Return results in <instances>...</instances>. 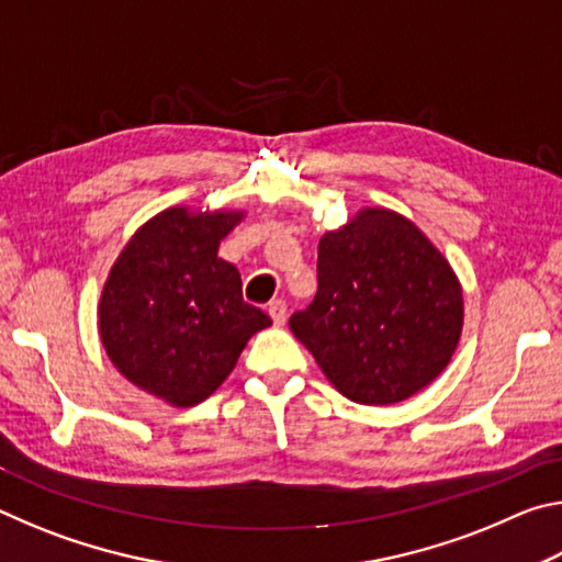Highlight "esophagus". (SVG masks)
<instances>
[{
  "instance_id": "esophagus-1",
  "label": "esophagus",
  "mask_w": 562,
  "mask_h": 562,
  "mask_svg": "<svg viewBox=\"0 0 562 562\" xmlns=\"http://www.w3.org/2000/svg\"><path fill=\"white\" fill-rule=\"evenodd\" d=\"M268 312H270V317L278 327H282L284 322H288V302H284V300H272L268 304Z\"/></svg>"
}]
</instances>
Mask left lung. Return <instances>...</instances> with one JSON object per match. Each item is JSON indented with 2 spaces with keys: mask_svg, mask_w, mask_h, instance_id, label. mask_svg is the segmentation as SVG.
I'll return each instance as SVG.
<instances>
[{
  "mask_svg": "<svg viewBox=\"0 0 562 562\" xmlns=\"http://www.w3.org/2000/svg\"><path fill=\"white\" fill-rule=\"evenodd\" d=\"M463 294L449 260L404 215L384 207L319 240L317 294L290 329L339 394L357 404L404 402L451 361Z\"/></svg>",
  "mask_w": 562,
  "mask_h": 562,
  "instance_id": "obj_1",
  "label": "left lung"
}]
</instances>
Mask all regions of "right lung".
Segmentation results:
<instances>
[{
    "instance_id": "right-lung-1",
    "label": "right lung",
    "mask_w": 562,
    "mask_h": 562,
    "mask_svg": "<svg viewBox=\"0 0 562 562\" xmlns=\"http://www.w3.org/2000/svg\"><path fill=\"white\" fill-rule=\"evenodd\" d=\"M243 213L168 207L138 227L99 302L103 349L119 372L173 406H195L233 372L255 331L272 325L243 300L235 265L217 258Z\"/></svg>"
}]
</instances>
